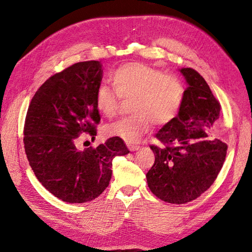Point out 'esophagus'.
Segmentation results:
<instances>
[{
  "mask_svg": "<svg viewBox=\"0 0 252 252\" xmlns=\"http://www.w3.org/2000/svg\"><path fill=\"white\" fill-rule=\"evenodd\" d=\"M127 148H129L131 152H134V151H138V149H140V146L134 145V144H127Z\"/></svg>",
  "mask_w": 252,
  "mask_h": 252,
  "instance_id": "1",
  "label": "esophagus"
}]
</instances>
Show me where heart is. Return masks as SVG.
I'll list each match as a JSON object with an SVG mask.
<instances>
[{"mask_svg":"<svg viewBox=\"0 0 252 252\" xmlns=\"http://www.w3.org/2000/svg\"><path fill=\"white\" fill-rule=\"evenodd\" d=\"M114 89L101 84L95 94L96 108L107 118L116 116L121 98L132 101L134 116L123 118L105 127L107 135L136 142L151 129L152 122L165 126L178 116L184 101L185 87L172 74L141 63H129L110 74Z\"/></svg>","mask_w":252,"mask_h":252,"instance_id":"obj_1","label":"heart"}]
</instances>
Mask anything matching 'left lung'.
Instances as JSON below:
<instances>
[{
    "instance_id": "8db88e82",
    "label": "left lung",
    "mask_w": 252,
    "mask_h": 252,
    "mask_svg": "<svg viewBox=\"0 0 252 252\" xmlns=\"http://www.w3.org/2000/svg\"><path fill=\"white\" fill-rule=\"evenodd\" d=\"M180 71L189 84L183 105L155 135L161 146H151L155 163L146 174L153 194L176 205L196 199L213 184L227 152L225 143L207 140V132L220 117V103L196 70Z\"/></svg>"
}]
</instances>
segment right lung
Segmentation results:
<instances>
[{
  "mask_svg": "<svg viewBox=\"0 0 252 252\" xmlns=\"http://www.w3.org/2000/svg\"><path fill=\"white\" fill-rule=\"evenodd\" d=\"M101 67L97 61L82 62L54 74L36 91L27 111L24 144L30 167L51 194L66 202L98 197L109 185L112 159L130 153L117 136L96 148H77L81 133L96 136Z\"/></svg>",
  "mask_w": 252,
  "mask_h": 252,
  "instance_id": "1",
  "label": "right lung"
}]
</instances>
